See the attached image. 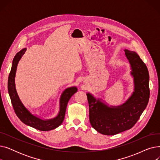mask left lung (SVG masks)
<instances>
[{"mask_svg":"<svg viewBox=\"0 0 160 160\" xmlns=\"http://www.w3.org/2000/svg\"><path fill=\"white\" fill-rule=\"evenodd\" d=\"M132 67L135 89L123 105L110 108L87 94L89 108V121L98 132L108 136L115 135L132 128L146 108L150 97L149 74L145 63L139 55L125 50Z\"/></svg>","mask_w":160,"mask_h":160,"instance_id":"obj_1","label":"left lung"}]
</instances>
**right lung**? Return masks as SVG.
Wrapping results in <instances>:
<instances>
[{
  "mask_svg": "<svg viewBox=\"0 0 160 160\" xmlns=\"http://www.w3.org/2000/svg\"><path fill=\"white\" fill-rule=\"evenodd\" d=\"M25 51H26V48H23L15 56L9 77H8V89L13 110L19 119L25 124L41 131H49L53 130L58 127L63 122L65 118L67 103L71 97L77 91V88L75 87L70 88L67 89L63 92L60 99V111L56 118L51 120L43 121L32 115L21 102L15 86V76L17 66Z\"/></svg>",
  "mask_w": 160,
  "mask_h": 160,
  "instance_id": "right-lung-1",
  "label": "right lung"
}]
</instances>
